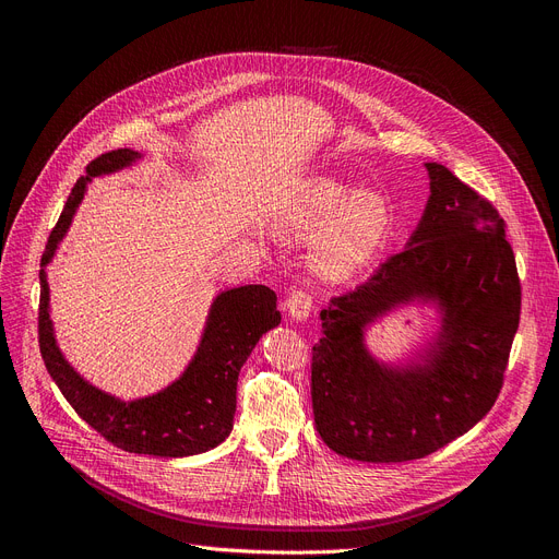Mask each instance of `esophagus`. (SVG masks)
Listing matches in <instances>:
<instances>
[{
	"label": "esophagus",
	"instance_id": "esophagus-1",
	"mask_svg": "<svg viewBox=\"0 0 559 559\" xmlns=\"http://www.w3.org/2000/svg\"><path fill=\"white\" fill-rule=\"evenodd\" d=\"M284 308L286 312L292 314V319L296 321H306L314 308V300L312 294L308 289H294L289 296L284 300Z\"/></svg>",
	"mask_w": 559,
	"mask_h": 559
}]
</instances>
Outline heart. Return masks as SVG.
<instances>
[{"label":"heart","instance_id":"b5f03b06","mask_svg":"<svg viewBox=\"0 0 559 559\" xmlns=\"http://www.w3.org/2000/svg\"><path fill=\"white\" fill-rule=\"evenodd\" d=\"M280 226L298 240L317 238L312 267L326 280H343L380 251L392 228V212L376 193H357L333 179H314L294 193Z\"/></svg>","mask_w":559,"mask_h":559}]
</instances>
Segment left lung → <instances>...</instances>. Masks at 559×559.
Returning a JSON list of instances; mask_svg holds the SVG:
<instances>
[{
  "label": "left lung",
  "mask_w": 559,
  "mask_h": 559,
  "mask_svg": "<svg viewBox=\"0 0 559 559\" xmlns=\"http://www.w3.org/2000/svg\"><path fill=\"white\" fill-rule=\"evenodd\" d=\"M427 170L431 198L408 247L319 314L314 425L349 460H421L476 427L503 386L522 302L506 224L445 165L427 163ZM413 297L439 302L442 335L421 367H380L362 347V329Z\"/></svg>",
  "instance_id": "obj_1"
}]
</instances>
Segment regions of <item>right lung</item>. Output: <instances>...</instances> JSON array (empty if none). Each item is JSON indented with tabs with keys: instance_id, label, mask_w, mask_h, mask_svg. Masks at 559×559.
Here are the masks:
<instances>
[{
	"instance_id": "right-lung-1",
	"label": "right lung",
	"mask_w": 559,
	"mask_h": 559,
	"mask_svg": "<svg viewBox=\"0 0 559 559\" xmlns=\"http://www.w3.org/2000/svg\"><path fill=\"white\" fill-rule=\"evenodd\" d=\"M140 158L138 151L116 148L86 165L50 230L39 270V349L50 378L76 415L109 443L134 454L189 456L226 441L238 405V376L259 337L280 324L277 296L270 286L247 284L214 300L205 335L186 373L156 396L123 403L88 384L64 361L48 317L46 263L72 224L79 202L93 177L116 173Z\"/></svg>"
}]
</instances>
